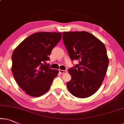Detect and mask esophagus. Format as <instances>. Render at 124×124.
Instances as JSON below:
<instances>
[{
  "instance_id": "esophagus-1",
  "label": "esophagus",
  "mask_w": 124,
  "mask_h": 124,
  "mask_svg": "<svg viewBox=\"0 0 124 124\" xmlns=\"http://www.w3.org/2000/svg\"><path fill=\"white\" fill-rule=\"evenodd\" d=\"M59 73L60 74H62L67 73V71H66V70H61V69L59 70Z\"/></svg>"
}]
</instances>
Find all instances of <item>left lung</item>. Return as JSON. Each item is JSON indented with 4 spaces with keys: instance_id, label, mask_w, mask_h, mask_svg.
<instances>
[{
    "instance_id": "obj_1",
    "label": "left lung",
    "mask_w": 124,
    "mask_h": 124,
    "mask_svg": "<svg viewBox=\"0 0 124 124\" xmlns=\"http://www.w3.org/2000/svg\"><path fill=\"white\" fill-rule=\"evenodd\" d=\"M64 44L72 60L79 63L69 69L71 77L66 83L74 96L86 98L94 94L102 84L108 65L104 43L87 31H64Z\"/></svg>"
}]
</instances>
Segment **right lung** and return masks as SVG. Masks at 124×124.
Returning <instances> with one entry per match:
<instances>
[{"instance_id":"obj_1","label":"right lung","mask_w":124,"mask_h":124,"mask_svg":"<svg viewBox=\"0 0 124 124\" xmlns=\"http://www.w3.org/2000/svg\"><path fill=\"white\" fill-rule=\"evenodd\" d=\"M62 36V33L58 32L36 33L14 49L11 70L17 84L25 94L39 97L49 90L59 71L45 64Z\"/></svg>"}]
</instances>
